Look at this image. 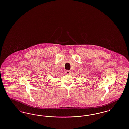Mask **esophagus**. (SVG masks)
I'll use <instances>...</instances> for the list:
<instances>
[{
    "mask_svg": "<svg viewBox=\"0 0 129 129\" xmlns=\"http://www.w3.org/2000/svg\"><path fill=\"white\" fill-rule=\"evenodd\" d=\"M71 73V71H69V70H67L66 71V74H70Z\"/></svg>",
    "mask_w": 129,
    "mask_h": 129,
    "instance_id": "esophagus-1",
    "label": "esophagus"
}]
</instances>
